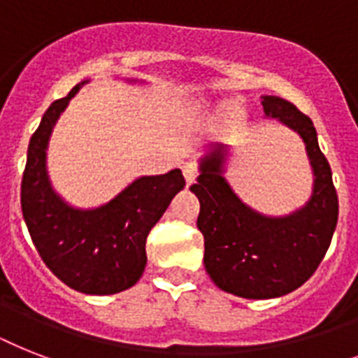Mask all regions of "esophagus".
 I'll return each instance as SVG.
<instances>
[{"mask_svg":"<svg viewBox=\"0 0 358 358\" xmlns=\"http://www.w3.org/2000/svg\"><path fill=\"white\" fill-rule=\"evenodd\" d=\"M182 173H184L185 182H187V185H189V184H193V182H195L196 173H199V171H196L195 163L187 162V163H184V165H182Z\"/></svg>","mask_w":358,"mask_h":358,"instance_id":"1","label":"esophagus"}]
</instances>
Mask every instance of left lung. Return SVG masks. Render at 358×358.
I'll return each instance as SVG.
<instances>
[{"label":"left lung","mask_w":358,"mask_h":358,"mask_svg":"<svg viewBox=\"0 0 358 358\" xmlns=\"http://www.w3.org/2000/svg\"><path fill=\"white\" fill-rule=\"evenodd\" d=\"M267 119L294 129L305 143L314 184L306 204L271 217L247 206L224 178L229 146L212 145L189 187L201 202L196 227L204 236V267L217 288L243 299H273L314 275L338 221V195L312 120L294 103L262 96Z\"/></svg>","instance_id":"1"}]
</instances>
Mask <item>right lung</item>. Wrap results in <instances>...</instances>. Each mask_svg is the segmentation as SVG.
I'll return each mask as SVG.
<instances>
[{
    "label": "right lung",
    "mask_w": 358,
    "mask_h": 358,
    "mask_svg": "<svg viewBox=\"0 0 358 358\" xmlns=\"http://www.w3.org/2000/svg\"><path fill=\"white\" fill-rule=\"evenodd\" d=\"M87 81L55 100L31 137L22 178V213L38 255L55 277L81 294L111 295L141 278L146 236L184 189L185 180L180 169L141 176L115 199L89 210L63 201L48 176V143L61 113Z\"/></svg>",
    "instance_id": "add662e5"
}]
</instances>
